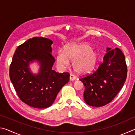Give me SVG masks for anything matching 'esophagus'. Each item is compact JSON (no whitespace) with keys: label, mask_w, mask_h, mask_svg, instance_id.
<instances>
[{"label":"esophagus","mask_w":135,"mask_h":135,"mask_svg":"<svg viewBox=\"0 0 135 135\" xmlns=\"http://www.w3.org/2000/svg\"><path fill=\"white\" fill-rule=\"evenodd\" d=\"M76 80V77H75L74 76H73V75L71 74L70 76V81H74Z\"/></svg>","instance_id":"1"}]
</instances>
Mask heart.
Wrapping results in <instances>:
<instances>
[{"label":"heart","instance_id":"b5f03b06","mask_svg":"<svg viewBox=\"0 0 135 135\" xmlns=\"http://www.w3.org/2000/svg\"><path fill=\"white\" fill-rule=\"evenodd\" d=\"M98 54L90 45L84 43H74L66 47L64 52L59 51L56 55V62L59 67L64 68L73 61L74 70L79 74L91 71L98 62Z\"/></svg>","mask_w":135,"mask_h":135}]
</instances>
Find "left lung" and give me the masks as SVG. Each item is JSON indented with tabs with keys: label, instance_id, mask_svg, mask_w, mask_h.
I'll return each instance as SVG.
<instances>
[{
	"label": "left lung",
	"instance_id": "obj_1",
	"mask_svg": "<svg viewBox=\"0 0 135 135\" xmlns=\"http://www.w3.org/2000/svg\"><path fill=\"white\" fill-rule=\"evenodd\" d=\"M104 62L98 70L80 79L85 89L84 99L92 107H102L108 104L123 88L127 77V66L124 54L116 47L107 48Z\"/></svg>",
	"mask_w": 135,
	"mask_h": 135
}]
</instances>
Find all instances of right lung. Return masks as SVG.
Segmentation results:
<instances>
[{
  "mask_svg": "<svg viewBox=\"0 0 135 135\" xmlns=\"http://www.w3.org/2000/svg\"><path fill=\"white\" fill-rule=\"evenodd\" d=\"M52 43L51 40L42 37L30 38L16 49L10 66V79L18 96L34 108L51 106L61 89L69 81V73L52 70L55 62L52 55ZM35 62L39 65L36 73L30 68Z\"/></svg>",
  "mask_w": 135,
  "mask_h": 135,
  "instance_id": "add662e5",
  "label": "right lung"
}]
</instances>
